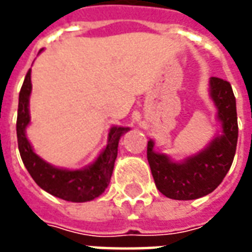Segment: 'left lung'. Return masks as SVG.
<instances>
[{
    "label": "left lung",
    "mask_w": 252,
    "mask_h": 252,
    "mask_svg": "<svg viewBox=\"0 0 252 252\" xmlns=\"http://www.w3.org/2000/svg\"><path fill=\"white\" fill-rule=\"evenodd\" d=\"M209 97L216 106L220 132L205 148L182 160H174L169 155L157 153L153 139L148 140L147 159L155 185L169 198L186 201L209 194L231 169L238 144L236 99L231 83L212 77Z\"/></svg>",
    "instance_id": "8db88e82"
}]
</instances>
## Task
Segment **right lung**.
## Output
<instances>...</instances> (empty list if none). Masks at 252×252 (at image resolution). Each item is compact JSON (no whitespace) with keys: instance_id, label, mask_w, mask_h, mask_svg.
Masks as SVG:
<instances>
[{"instance_id":"obj_1","label":"right lung","mask_w":252,"mask_h":252,"mask_svg":"<svg viewBox=\"0 0 252 252\" xmlns=\"http://www.w3.org/2000/svg\"><path fill=\"white\" fill-rule=\"evenodd\" d=\"M32 92L31 70L25 75L19 95L17 110V143L25 169L28 170L41 189L58 198L71 202H86L102 194L110 182V177L117 158L120 137L129 131L128 126H112L108 133V143L93 163L82 169L68 170L57 167L40 158L33 151L27 137V126L31 123L30 97Z\"/></svg>"}]
</instances>
